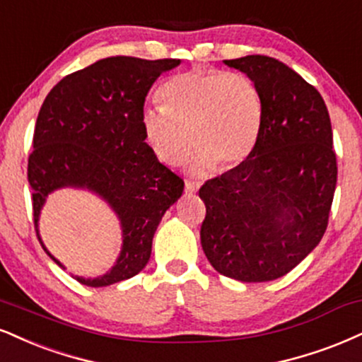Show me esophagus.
I'll list each match as a JSON object with an SVG mask.
<instances>
[{
    "label": "esophagus",
    "mask_w": 362,
    "mask_h": 362,
    "mask_svg": "<svg viewBox=\"0 0 362 362\" xmlns=\"http://www.w3.org/2000/svg\"><path fill=\"white\" fill-rule=\"evenodd\" d=\"M199 190V182L185 180V194H195Z\"/></svg>",
    "instance_id": "34e87169"
}]
</instances>
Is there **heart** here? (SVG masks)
Masks as SVG:
<instances>
[{"mask_svg":"<svg viewBox=\"0 0 362 362\" xmlns=\"http://www.w3.org/2000/svg\"><path fill=\"white\" fill-rule=\"evenodd\" d=\"M163 106L143 111V132L156 158L177 165L197 148L199 175L250 158L263 129L264 103L255 81L238 72L195 67L162 87ZM194 139H192V136Z\"/></svg>","mask_w":362,"mask_h":362,"instance_id":"b5f03b06","label":"heart"}]
</instances>
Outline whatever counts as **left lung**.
<instances>
[{
    "mask_svg": "<svg viewBox=\"0 0 362 362\" xmlns=\"http://www.w3.org/2000/svg\"><path fill=\"white\" fill-rule=\"evenodd\" d=\"M258 86L264 119L250 158L200 187V245L221 275L256 283L291 272L320 243L337 184L327 106L267 55L224 60Z\"/></svg>",
    "mask_w": 362,
    "mask_h": 362,
    "instance_id": "left-lung-1",
    "label": "left lung"
}]
</instances>
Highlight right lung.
<instances>
[{
	"mask_svg": "<svg viewBox=\"0 0 362 362\" xmlns=\"http://www.w3.org/2000/svg\"><path fill=\"white\" fill-rule=\"evenodd\" d=\"M180 60L107 57L54 86L38 112L28 156L33 223L47 195L62 187L87 189L106 200L123 229L116 264L98 278L76 276L87 286H107L138 275L151 255L155 230L184 192V180L158 162L145 141L143 106L160 74Z\"/></svg>",
	"mask_w": 362,
	"mask_h": 362,
	"instance_id": "1",
	"label": "right lung"
}]
</instances>
